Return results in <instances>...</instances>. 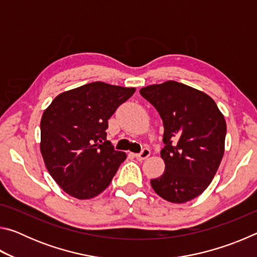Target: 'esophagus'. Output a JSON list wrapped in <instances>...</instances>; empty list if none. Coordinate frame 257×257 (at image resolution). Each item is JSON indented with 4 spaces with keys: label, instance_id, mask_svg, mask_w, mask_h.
I'll return each mask as SVG.
<instances>
[{
    "label": "esophagus",
    "instance_id": "34e87169",
    "mask_svg": "<svg viewBox=\"0 0 257 257\" xmlns=\"http://www.w3.org/2000/svg\"><path fill=\"white\" fill-rule=\"evenodd\" d=\"M151 155V151L149 149H143L141 153L138 154H135V156H136V159H138L139 161H143V160H146L149 156Z\"/></svg>",
    "mask_w": 257,
    "mask_h": 257
}]
</instances>
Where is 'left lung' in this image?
Returning <instances> with one entry per match:
<instances>
[{"mask_svg": "<svg viewBox=\"0 0 257 257\" xmlns=\"http://www.w3.org/2000/svg\"><path fill=\"white\" fill-rule=\"evenodd\" d=\"M163 121L164 173L151 180L156 194L171 203L197 197L215 176L224 153L227 124L205 93L169 80L139 90Z\"/></svg>", "mask_w": 257, "mask_h": 257, "instance_id": "8db88e82", "label": "left lung"}]
</instances>
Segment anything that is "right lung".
<instances>
[{"label": "right lung", "instance_id": "add662e5", "mask_svg": "<svg viewBox=\"0 0 257 257\" xmlns=\"http://www.w3.org/2000/svg\"><path fill=\"white\" fill-rule=\"evenodd\" d=\"M135 88L90 82L56 96L41 120V152L52 178L78 199L97 196L127 158L106 141L108 119Z\"/></svg>", "mask_w": 257, "mask_h": 257}]
</instances>
